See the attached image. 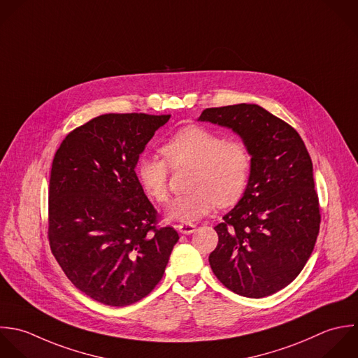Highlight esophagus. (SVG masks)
Masks as SVG:
<instances>
[{
    "mask_svg": "<svg viewBox=\"0 0 358 358\" xmlns=\"http://www.w3.org/2000/svg\"><path fill=\"white\" fill-rule=\"evenodd\" d=\"M177 230L182 234H192L196 230V226L192 223H180L177 226Z\"/></svg>",
    "mask_w": 358,
    "mask_h": 358,
    "instance_id": "obj_1",
    "label": "esophagus"
}]
</instances>
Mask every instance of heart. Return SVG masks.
Returning <instances> with one entry per match:
<instances>
[{
    "label": "heart",
    "mask_w": 358,
    "mask_h": 358,
    "mask_svg": "<svg viewBox=\"0 0 358 358\" xmlns=\"http://www.w3.org/2000/svg\"><path fill=\"white\" fill-rule=\"evenodd\" d=\"M163 159L142 156L135 174L142 189L157 203L169 199L170 167H192L188 180L191 191L171 201L167 215L189 223L208 215L216 205L236 203L244 194L251 171V153L241 139H224L220 134L189 125L162 145Z\"/></svg>",
    "instance_id": "1"
}]
</instances>
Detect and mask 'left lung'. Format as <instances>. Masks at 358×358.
<instances>
[{
  "label": "left lung",
  "instance_id": "left-lung-1",
  "mask_svg": "<svg viewBox=\"0 0 358 358\" xmlns=\"http://www.w3.org/2000/svg\"><path fill=\"white\" fill-rule=\"evenodd\" d=\"M199 121L231 128L251 153L245 192L215 227L210 268L236 294L271 296L300 275L320 233L310 153L292 125L258 104L206 108Z\"/></svg>",
  "mask_w": 358,
  "mask_h": 358
}]
</instances>
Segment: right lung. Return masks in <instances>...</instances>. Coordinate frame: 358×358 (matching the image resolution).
Returning <instances> with one entry per match:
<instances>
[{"mask_svg":"<svg viewBox=\"0 0 358 358\" xmlns=\"http://www.w3.org/2000/svg\"><path fill=\"white\" fill-rule=\"evenodd\" d=\"M170 115L103 114L71 131L48 187L50 248L72 285L111 307L131 306L162 280L178 233L159 226L135 164Z\"/></svg>","mask_w":358,"mask_h":358,"instance_id":"1","label":"right lung"}]
</instances>
